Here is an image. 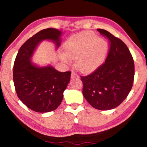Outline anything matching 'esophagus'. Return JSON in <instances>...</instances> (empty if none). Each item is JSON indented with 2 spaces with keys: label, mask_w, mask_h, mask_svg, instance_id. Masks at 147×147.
<instances>
[{
  "label": "esophagus",
  "mask_w": 147,
  "mask_h": 147,
  "mask_svg": "<svg viewBox=\"0 0 147 147\" xmlns=\"http://www.w3.org/2000/svg\"><path fill=\"white\" fill-rule=\"evenodd\" d=\"M71 77V78H76V77H78V75H77V74L75 73V72L72 71Z\"/></svg>",
  "instance_id": "obj_1"
}]
</instances>
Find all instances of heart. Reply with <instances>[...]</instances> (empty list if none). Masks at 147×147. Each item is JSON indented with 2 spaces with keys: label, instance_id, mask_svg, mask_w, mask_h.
Instances as JSON below:
<instances>
[{
  "label": "heart",
  "instance_id": "b5f03b06",
  "mask_svg": "<svg viewBox=\"0 0 147 147\" xmlns=\"http://www.w3.org/2000/svg\"><path fill=\"white\" fill-rule=\"evenodd\" d=\"M108 45L102 38H96L93 32H86L74 35L63 45L66 56L76 60V66L83 73L94 70L99 66L106 56ZM62 59L67 62L66 56Z\"/></svg>",
  "mask_w": 147,
  "mask_h": 147
}]
</instances>
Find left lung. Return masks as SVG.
Listing matches in <instances>:
<instances>
[{
	"instance_id": "left-lung-1",
	"label": "left lung",
	"mask_w": 147,
	"mask_h": 147,
	"mask_svg": "<svg viewBox=\"0 0 147 147\" xmlns=\"http://www.w3.org/2000/svg\"><path fill=\"white\" fill-rule=\"evenodd\" d=\"M109 43L105 62L89 75L82 76L83 95L99 110H108L123 102L131 91L134 79V62L127 46L103 29H97Z\"/></svg>"
}]
</instances>
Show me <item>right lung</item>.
Returning <instances> with one entry per match:
<instances>
[{
    "label": "right lung",
    "instance_id": "add662e5",
    "mask_svg": "<svg viewBox=\"0 0 147 147\" xmlns=\"http://www.w3.org/2000/svg\"><path fill=\"white\" fill-rule=\"evenodd\" d=\"M61 33L53 28L39 31L21 47L15 59L13 78L17 96L36 112L55 110L61 104L70 81L71 71L61 73L52 66L38 67L30 60L37 45L45 39L53 41L59 47Z\"/></svg>",
    "mask_w": 147,
    "mask_h": 147
}]
</instances>
